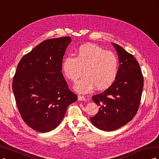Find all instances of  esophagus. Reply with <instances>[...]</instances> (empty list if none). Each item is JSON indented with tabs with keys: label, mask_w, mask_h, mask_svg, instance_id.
<instances>
[{
	"label": "esophagus",
	"mask_w": 159,
	"mask_h": 159,
	"mask_svg": "<svg viewBox=\"0 0 159 159\" xmlns=\"http://www.w3.org/2000/svg\"><path fill=\"white\" fill-rule=\"evenodd\" d=\"M78 100L79 101H85L86 100V98L83 96H81V95H79L78 96Z\"/></svg>",
	"instance_id": "esophagus-1"
}]
</instances>
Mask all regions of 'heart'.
Returning a JSON list of instances; mask_svg holds the SVG:
<instances>
[{
  "mask_svg": "<svg viewBox=\"0 0 159 159\" xmlns=\"http://www.w3.org/2000/svg\"><path fill=\"white\" fill-rule=\"evenodd\" d=\"M61 70L66 78L73 82L83 72L74 89L79 93H87L94 86L103 90L114 83L118 71V61L113 53L98 45L86 43L76 51L75 57L71 55L64 57Z\"/></svg>",
  "mask_w": 159,
  "mask_h": 159,
  "instance_id": "obj_1",
  "label": "heart"
}]
</instances>
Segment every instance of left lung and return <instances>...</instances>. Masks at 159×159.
<instances>
[{"instance_id":"left-lung-1","label":"left lung","mask_w":159,"mask_h":159,"mask_svg":"<svg viewBox=\"0 0 159 159\" xmlns=\"http://www.w3.org/2000/svg\"><path fill=\"white\" fill-rule=\"evenodd\" d=\"M119 59L116 79L103 93L95 94L93 100L99 111L90 121L99 129L111 131L134 118L139 109L143 88V76L139 63L121 46L112 43Z\"/></svg>"}]
</instances>
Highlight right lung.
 <instances>
[{"mask_svg": "<svg viewBox=\"0 0 159 159\" xmlns=\"http://www.w3.org/2000/svg\"><path fill=\"white\" fill-rule=\"evenodd\" d=\"M70 37L45 40L25 54L15 73L12 90L22 118L33 129L45 133L57 127L68 106L77 100L61 72Z\"/></svg>", "mask_w": 159, "mask_h": 159, "instance_id": "1", "label": "right lung"}]
</instances>
